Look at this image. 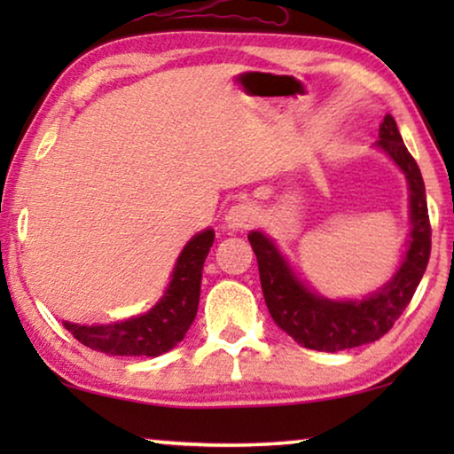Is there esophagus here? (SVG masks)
<instances>
[{
  "label": "esophagus",
  "instance_id": "1",
  "mask_svg": "<svg viewBox=\"0 0 454 454\" xmlns=\"http://www.w3.org/2000/svg\"><path fill=\"white\" fill-rule=\"evenodd\" d=\"M256 208L252 207V204H235V207H231L227 210L225 215V223L229 229H247L252 227V223L256 221Z\"/></svg>",
  "mask_w": 454,
  "mask_h": 454
}]
</instances>
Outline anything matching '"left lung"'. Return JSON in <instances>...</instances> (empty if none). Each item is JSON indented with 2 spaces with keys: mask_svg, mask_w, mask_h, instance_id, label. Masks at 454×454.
Returning a JSON list of instances; mask_svg holds the SVG:
<instances>
[{
  "mask_svg": "<svg viewBox=\"0 0 454 454\" xmlns=\"http://www.w3.org/2000/svg\"><path fill=\"white\" fill-rule=\"evenodd\" d=\"M376 146L388 154L407 179L409 188V239L399 269L382 287L362 300H328L316 294L294 270L275 241L262 231H250L256 254L260 285L266 308L275 325L295 343L316 351H343L374 343L387 334L403 309L409 306L424 277L432 247L426 185L415 159L403 142L395 117L387 114L378 129Z\"/></svg>",
  "mask_w": 454,
  "mask_h": 454,
  "instance_id": "left-lung-1",
  "label": "left lung"
}]
</instances>
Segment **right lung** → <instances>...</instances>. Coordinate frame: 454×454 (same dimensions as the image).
Instances as JSON below:
<instances>
[{"mask_svg":"<svg viewBox=\"0 0 454 454\" xmlns=\"http://www.w3.org/2000/svg\"><path fill=\"white\" fill-rule=\"evenodd\" d=\"M213 241L215 231L208 227L184 246L163 297L148 312L111 325H78L64 320V326L80 343L107 356L157 357L171 351L196 318L204 260Z\"/></svg>","mask_w":454,"mask_h":454,"instance_id":"obj_1","label":"right lung"}]
</instances>
